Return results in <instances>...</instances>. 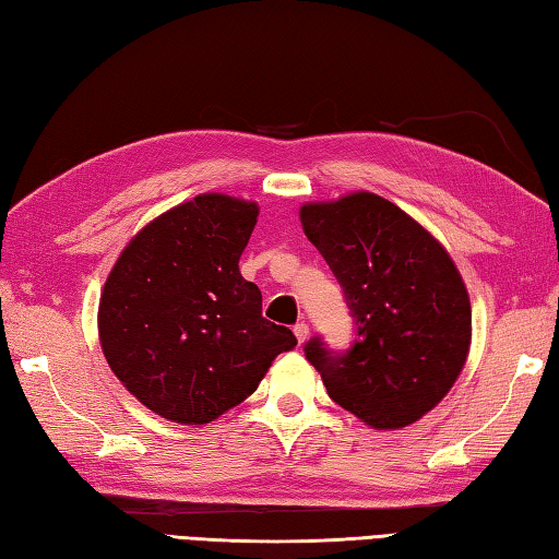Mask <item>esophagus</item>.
<instances>
[{
	"instance_id": "34e87169",
	"label": "esophagus",
	"mask_w": 559,
	"mask_h": 559,
	"mask_svg": "<svg viewBox=\"0 0 559 559\" xmlns=\"http://www.w3.org/2000/svg\"><path fill=\"white\" fill-rule=\"evenodd\" d=\"M295 336H298V343H305L307 338H310V326H307L305 322H298V324H295Z\"/></svg>"
}]
</instances>
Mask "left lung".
Wrapping results in <instances>:
<instances>
[{
    "mask_svg": "<svg viewBox=\"0 0 559 559\" xmlns=\"http://www.w3.org/2000/svg\"><path fill=\"white\" fill-rule=\"evenodd\" d=\"M307 237L346 290L358 338L305 355L341 408L374 430L420 420L454 386L471 350V298L444 245L372 192L300 206Z\"/></svg>",
    "mask_w": 559,
    "mask_h": 559,
    "instance_id": "8db88e82",
    "label": "left lung"
}]
</instances>
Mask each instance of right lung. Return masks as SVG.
<instances>
[{
	"label": "right lung",
	"mask_w": 559,
	"mask_h": 559,
	"mask_svg": "<svg viewBox=\"0 0 559 559\" xmlns=\"http://www.w3.org/2000/svg\"><path fill=\"white\" fill-rule=\"evenodd\" d=\"M257 201L206 192L146 223L108 273L98 305L105 360L165 420L206 425L254 394L298 338L261 317L240 254Z\"/></svg>",
	"instance_id": "obj_1"
}]
</instances>
